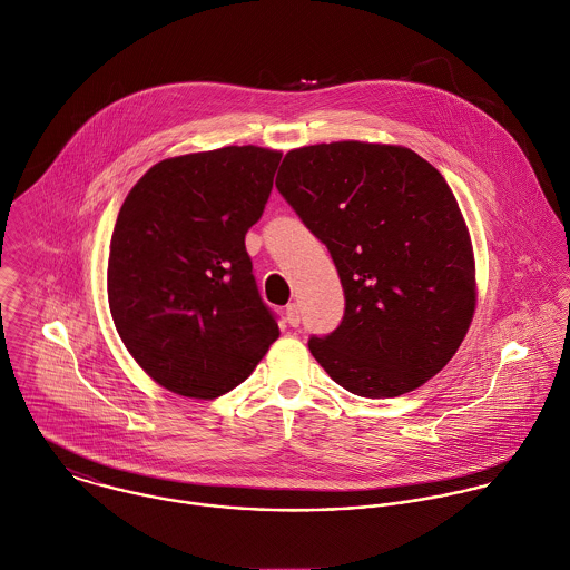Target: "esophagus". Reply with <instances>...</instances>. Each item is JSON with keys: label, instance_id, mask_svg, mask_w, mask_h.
I'll use <instances>...</instances> for the list:
<instances>
[{"label": "esophagus", "instance_id": "34e87169", "mask_svg": "<svg viewBox=\"0 0 570 570\" xmlns=\"http://www.w3.org/2000/svg\"><path fill=\"white\" fill-rule=\"evenodd\" d=\"M299 306L297 304H288L286 306V322H288V326H293V328H297L299 326Z\"/></svg>", "mask_w": 570, "mask_h": 570}]
</instances>
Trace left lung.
<instances>
[{"label": "left lung", "mask_w": 570, "mask_h": 570, "mask_svg": "<svg viewBox=\"0 0 570 570\" xmlns=\"http://www.w3.org/2000/svg\"><path fill=\"white\" fill-rule=\"evenodd\" d=\"M275 187L342 279V324L308 340L331 379L394 399L441 372L469 331L475 271L439 169L407 147L342 140L288 151Z\"/></svg>", "instance_id": "8db88e82"}]
</instances>
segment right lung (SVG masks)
Wrapping results in <instances>:
<instances>
[{
  "instance_id": "obj_1",
  "label": "right lung",
  "mask_w": 570,
  "mask_h": 570,
  "mask_svg": "<svg viewBox=\"0 0 570 570\" xmlns=\"http://www.w3.org/2000/svg\"><path fill=\"white\" fill-rule=\"evenodd\" d=\"M279 160L255 145L167 158L118 212L108 259L116 331L136 363L176 394H227L279 337L244 246Z\"/></svg>"
}]
</instances>
